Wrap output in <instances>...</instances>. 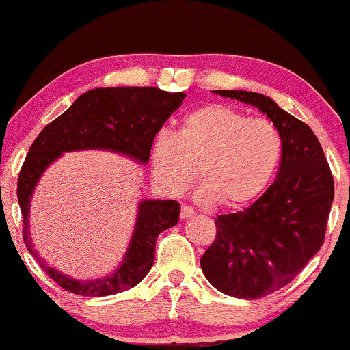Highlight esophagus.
<instances>
[{
  "label": "esophagus",
  "mask_w": 350,
  "mask_h": 350,
  "mask_svg": "<svg viewBox=\"0 0 350 350\" xmlns=\"http://www.w3.org/2000/svg\"><path fill=\"white\" fill-rule=\"evenodd\" d=\"M194 215V211H192L191 207L187 206H183L180 207V219H189V217Z\"/></svg>",
  "instance_id": "obj_1"
}]
</instances>
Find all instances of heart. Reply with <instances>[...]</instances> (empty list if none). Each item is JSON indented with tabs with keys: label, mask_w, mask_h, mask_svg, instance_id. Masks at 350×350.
I'll return each mask as SVG.
<instances>
[{
	"label": "heart",
	"mask_w": 350,
	"mask_h": 350,
	"mask_svg": "<svg viewBox=\"0 0 350 350\" xmlns=\"http://www.w3.org/2000/svg\"><path fill=\"white\" fill-rule=\"evenodd\" d=\"M278 128L230 105H207L189 113L178 131L152 142L151 166L159 186L171 196L204 179L198 202H222L239 208L263 194L281 159Z\"/></svg>",
	"instance_id": "1"
}]
</instances>
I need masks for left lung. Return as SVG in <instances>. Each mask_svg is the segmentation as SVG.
I'll return each mask as SVG.
<instances>
[{
  "label": "left lung",
  "instance_id": "1",
  "mask_svg": "<svg viewBox=\"0 0 350 350\" xmlns=\"http://www.w3.org/2000/svg\"><path fill=\"white\" fill-rule=\"evenodd\" d=\"M263 111L281 136L275 183L250 207L217 215L215 240L200 258L212 286L224 295L258 299L281 290L324 243L334 200V179L319 139L270 97L215 90Z\"/></svg>",
  "mask_w": 350,
  "mask_h": 350
}]
</instances>
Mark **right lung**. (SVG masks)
I'll return each instance as SVG.
<instances>
[{"label": "right lung", "mask_w": 350, "mask_h": 350, "mask_svg": "<svg viewBox=\"0 0 350 350\" xmlns=\"http://www.w3.org/2000/svg\"><path fill=\"white\" fill-rule=\"evenodd\" d=\"M184 97L183 92L171 94L156 87L92 88L47 124L31 144L18 178L23 239L39 267L60 288L80 296H110L136 286L154 263L158 235L178 224L180 207L176 200H142L133 237L120 267L103 278L75 280L47 267L31 242L29 204L42 172L62 152L80 150L122 152L146 164L156 133Z\"/></svg>", "instance_id": "1"}]
</instances>
